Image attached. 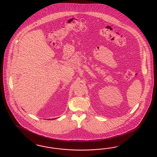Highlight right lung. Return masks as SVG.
Masks as SVG:
<instances>
[{
  "label": "right lung",
  "mask_w": 157,
  "mask_h": 157,
  "mask_svg": "<svg viewBox=\"0 0 157 157\" xmlns=\"http://www.w3.org/2000/svg\"><path fill=\"white\" fill-rule=\"evenodd\" d=\"M51 120H52V119H51Z\"/></svg>",
  "instance_id": "obj_1"
}]
</instances>
